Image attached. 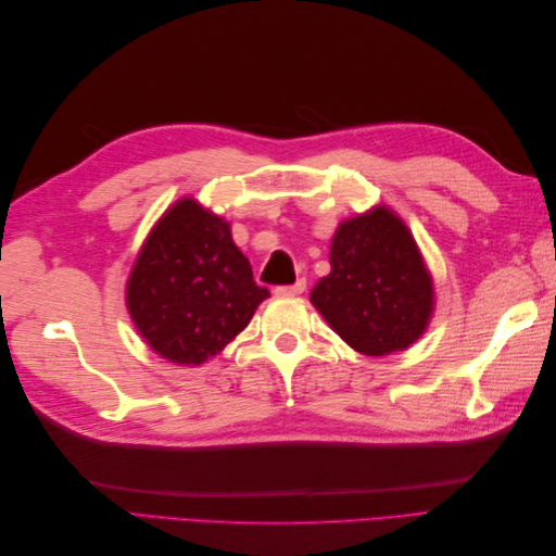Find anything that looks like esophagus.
Instances as JSON below:
<instances>
[{"instance_id": "1", "label": "esophagus", "mask_w": 556, "mask_h": 556, "mask_svg": "<svg viewBox=\"0 0 556 556\" xmlns=\"http://www.w3.org/2000/svg\"><path fill=\"white\" fill-rule=\"evenodd\" d=\"M306 290V280L299 278L294 285H280V288H276V294L278 296H296Z\"/></svg>"}]
</instances>
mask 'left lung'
Segmentation results:
<instances>
[{
  "label": "left lung",
  "instance_id": "left-lung-1",
  "mask_svg": "<svg viewBox=\"0 0 556 556\" xmlns=\"http://www.w3.org/2000/svg\"><path fill=\"white\" fill-rule=\"evenodd\" d=\"M329 262L331 274L319 278L311 301L350 348L382 357L425 333L433 282L399 215L376 206L341 223Z\"/></svg>",
  "mask_w": 556,
  "mask_h": 556
}]
</instances>
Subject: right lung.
Returning a JSON list of instances; mask_svg holds the SVG:
<instances>
[{"instance_id": "add662e5", "label": "right lung", "mask_w": 556, "mask_h": 556, "mask_svg": "<svg viewBox=\"0 0 556 556\" xmlns=\"http://www.w3.org/2000/svg\"><path fill=\"white\" fill-rule=\"evenodd\" d=\"M266 296L229 223L190 197L160 217L127 280V308L146 343L185 366L217 355Z\"/></svg>"}]
</instances>
